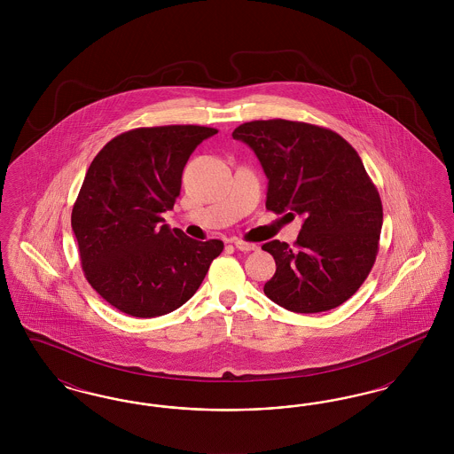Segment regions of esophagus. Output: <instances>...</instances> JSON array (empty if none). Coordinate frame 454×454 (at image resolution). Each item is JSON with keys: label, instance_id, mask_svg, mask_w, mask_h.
<instances>
[{"label": "esophagus", "instance_id": "obj_1", "mask_svg": "<svg viewBox=\"0 0 454 454\" xmlns=\"http://www.w3.org/2000/svg\"><path fill=\"white\" fill-rule=\"evenodd\" d=\"M233 245L237 247V250H239V252H254V250H257L255 243H248V241H243V239H235Z\"/></svg>", "mask_w": 454, "mask_h": 454}]
</instances>
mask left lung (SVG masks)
Returning a JSON list of instances; mask_svg holds the SVG:
<instances>
[{
    "label": "left lung",
    "instance_id": "1",
    "mask_svg": "<svg viewBox=\"0 0 454 454\" xmlns=\"http://www.w3.org/2000/svg\"><path fill=\"white\" fill-rule=\"evenodd\" d=\"M233 139L255 152L269 178L265 207L304 217L293 247L262 245L278 267L265 296L294 313L340 306L366 281L383 224L381 199L359 154L333 130L284 119L245 122Z\"/></svg>",
    "mask_w": 454,
    "mask_h": 454
}]
</instances>
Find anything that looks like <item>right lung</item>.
Masks as SVG:
<instances>
[{
    "mask_svg": "<svg viewBox=\"0 0 454 454\" xmlns=\"http://www.w3.org/2000/svg\"><path fill=\"white\" fill-rule=\"evenodd\" d=\"M204 126L137 128L110 139L93 158L71 213L90 286L136 318L167 315L189 301L221 239L197 241L161 224L180 195L182 172Z\"/></svg>",
    "mask_w": 454,
    "mask_h": 454,
    "instance_id": "1",
    "label": "right lung"
}]
</instances>
